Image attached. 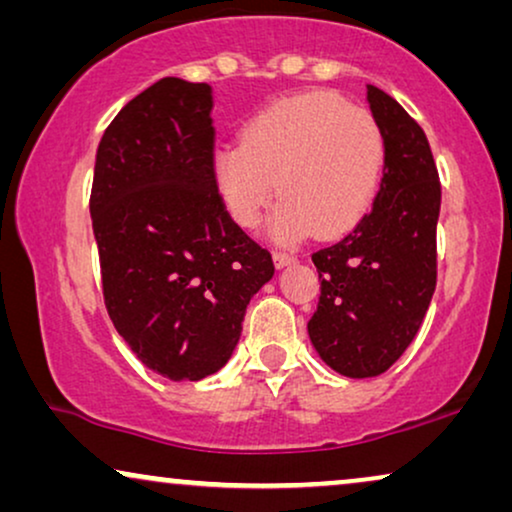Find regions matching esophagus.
<instances>
[{
  "mask_svg": "<svg viewBox=\"0 0 512 512\" xmlns=\"http://www.w3.org/2000/svg\"><path fill=\"white\" fill-rule=\"evenodd\" d=\"M272 261H275L277 268H284V265L296 263V256L286 254V251H275V254H272Z\"/></svg>",
  "mask_w": 512,
  "mask_h": 512,
  "instance_id": "34e87169",
  "label": "esophagus"
}]
</instances>
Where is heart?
Here are the masks:
<instances>
[{"label": "heart", "mask_w": 512, "mask_h": 512, "mask_svg": "<svg viewBox=\"0 0 512 512\" xmlns=\"http://www.w3.org/2000/svg\"><path fill=\"white\" fill-rule=\"evenodd\" d=\"M384 163L387 142L373 114L333 93H305L258 111L242 142L214 153L212 177L240 228H256L277 193L272 228L282 240L312 230L338 237L370 212Z\"/></svg>", "instance_id": "b5f03b06"}]
</instances>
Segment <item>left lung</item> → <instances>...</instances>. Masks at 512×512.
Wrapping results in <instances>:
<instances>
[{"label": "left lung", "mask_w": 512, "mask_h": 512, "mask_svg": "<svg viewBox=\"0 0 512 512\" xmlns=\"http://www.w3.org/2000/svg\"><path fill=\"white\" fill-rule=\"evenodd\" d=\"M387 142L380 193L352 233L312 254L321 293L307 333L345 377L389 370L415 340L438 279L440 179L419 123L384 90L368 86Z\"/></svg>", "instance_id": "obj_1"}]
</instances>
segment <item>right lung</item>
I'll return each instance as SVG.
<instances>
[{
  "label": "right lung",
  "instance_id": "obj_1",
  "mask_svg": "<svg viewBox=\"0 0 512 512\" xmlns=\"http://www.w3.org/2000/svg\"><path fill=\"white\" fill-rule=\"evenodd\" d=\"M212 107L207 83H153L104 130L90 191L109 319L172 382L226 366L249 300L275 275L214 184Z\"/></svg>",
  "mask_w": 512,
  "mask_h": 512
}]
</instances>
